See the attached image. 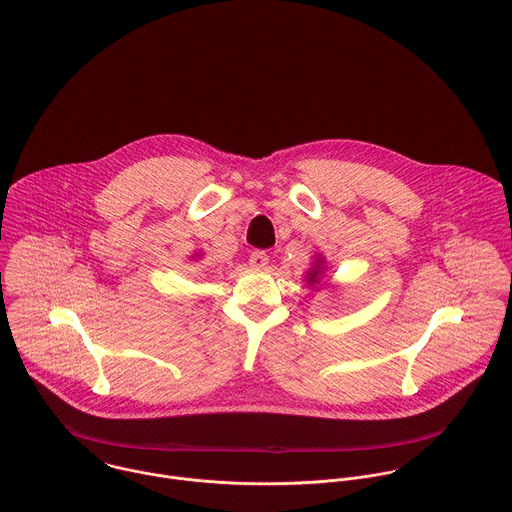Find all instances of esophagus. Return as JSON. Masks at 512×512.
Here are the masks:
<instances>
[{"instance_id":"34e87169","label":"esophagus","mask_w":512,"mask_h":512,"mask_svg":"<svg viewBox=\"0 0 512 512\" xmlns=\"http://www.w3.org/2000/svg\"><path fill=\"white\" fill-rule=\"evenodd\" d=\"M249 265L253 269H265L269 265V255L265 251H253L249 255Z\"/></svg>"}]
</instances>
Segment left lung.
<instances>
[{"label":"left lung","mask_w":512,"mask_h":512,"mask_svg":"<svg viewBox=\"0 0 512 512\" xmlns=\"http://www.w3.org/2000/svg\"><path fill=\"white\" fill-rule=\"evenodd\" d=\"M317 277H319V269H317V271H313V273H309V283L313 285V283L317 281Z\"/></svg>","instance_id":"left-lung-1"}]
</instances>
